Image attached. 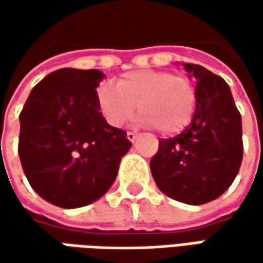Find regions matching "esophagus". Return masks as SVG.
<instances>
[{
	"label": "esophagus",
	"instance_id": "1",
	"mask_svg": "<svg viewBox=\"0 0 263 263\" xmlns=\"http://www.w3.org/2000/svg\"><path fill=\"white\" fill-rule=\"evenodd\" d=\"M127 139L130 140V142H135L137 139L136 133H133V132H127Z\"/></svg>",
	"mask_w": 263,
	"mask_h": 263
}]
</instances>
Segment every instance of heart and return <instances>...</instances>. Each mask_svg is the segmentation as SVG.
Listing matches in <instances>:
<instances>
[{
	"instance_id": "heart-1",
	"label": "heart",
	"mask_w": 263,
	"mask_h": 263,
	"mask_svg": "<svg viewBox=\"0 0 263 263\" xmlns=\"http://www.w3.org/2000/svg\"><path fill=\"white\" fill-rule=\"evenodd\" d=\"M96 104L109 126H124L137 106L143 126L158 127L164 135H177L193 118L196 89L184 76L164 70H136L117 82V90L108 85L99 87Z\"/></svg>"
}]
</instances>
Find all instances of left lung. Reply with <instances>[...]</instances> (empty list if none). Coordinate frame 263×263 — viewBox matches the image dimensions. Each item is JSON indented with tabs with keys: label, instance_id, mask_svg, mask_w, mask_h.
<instances>
[{
	"label": "left lung",
	"instance_id": "1",
	"mask_svg": "<svg viewBox=\"0 0 263 263\" xmlns=\"http://www.w3.org/2000/svg\"><path fill=\"white\" fill-rule=\"evenodd\" d=\"M184 67L197 80L195 116L180 135L159 139L151 171L167 196L203 205L221 196L237 176L243 159L241 116L222 77L197 64Z\"/></svg>",
	"mask_w": 263,
	"mask_h": 263
}]
</instances>
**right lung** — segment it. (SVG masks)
I'll use <instances>...</instances> for the list:
<instances>
[{"instance_id":"add662e5","label":"right lung","mask_w":263,"mask_h":263,"mask_svg":"<svg viewBox=\"0 0 263 263\" xmlns=\"http://www.w3.org/2000/svg\"><path fill=\"white\" fill-rule=\"evenodd\" d=\"M99 70L60 68L39 82L20 112L18 157L29 184L60 208H80L105 195L132 146L96 104Z\"/></svg>"}]
</instances>
